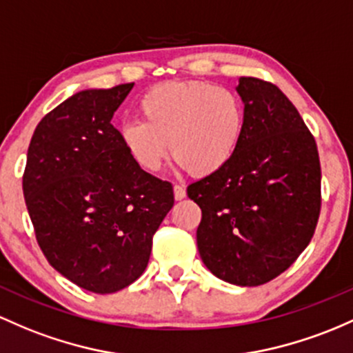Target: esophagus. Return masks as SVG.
Masks as SVG:
<instances>
[{"instance_id":"34e87169","label":"esophagus","mask_w":353,"mask_h":353,"mask_svg":"<svg viewBox=\"0 0 353 353\" xmlns=\"http://www.w3.org/2000/svg\"><path fill=\"white\" fill-rule=\"evenodd\" d=\"M174 197H176V201L184 199V197H185V189H184V185L174 184Z\"/></svg>"}]
</instances>
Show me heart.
<instances>
[{
    "label": "heart",
    "mask_w": 353,
    "mask_h": 353,
    "mask_svg": "<svg viewBox=\"0 0 353 353\" xmlns=\"http://www.w3.org/2000/svg\"><path fill=\"white\" fill-rule=\"evenodd\" d=\"M142 122H127L119 137L135 164L156 172L169 150L179 168L212 176L234 157L245 132V107L234 90L191 80L165 82L139 100Z\"/></svg>",
    "instance_id": "b5f03b06"
}]
</instances>
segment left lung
I'll return each instance as SVG.
<instances>
[{"label": "left lung", "instance_id": "obj_1", "mask_svg": "<svg viewBox=\"0 0 353 353\" xmlns=\"http://www.w3.org/2000/svg\"><path fill=\"white\" fill-rule=\"evenodd\" d=\"M245 132L230 164L188 185L203 211L197 250L208 270L258 286L295 263L321 208L319 150L303 119L276 85L241 77Z\"/></svg>", "mask_w": 353, "mask_h": 353}]
</instances>
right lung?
<instances>
[{
  "label": "right lung",
  "instance_id": "obj_1",
  "mask_svg": "<svg viewBox=\"0 0 353 353\" xmlns=\"http://www.w3.org/2000/svg\"><path fill=\"white\" fill-rule=\"evenodd\" d=\"M132 87L82 90L53 108L34 129L23 174L45 258L100 295L144 273L152 236L174 206L172 184L139 168L110 123Z\"/></svg>",
  "mask_w": 353,
  "mask_h": 353
}]
</instances>
